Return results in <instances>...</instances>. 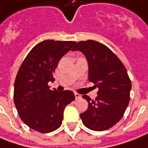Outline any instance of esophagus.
<instances>
[{"mask_svg":"<svg viewBox=\"0 0 148 148\" xmlns=\"http://www.w3.org/2000/svg\"><path fill=\"white\" fill-rule=\"evenodd\" d=\"M74 96H75V99L78 100L79 98H81V96L79 94V93H77V92H74Z\"/></svg>","mask_w":148,"mask_h":148,"instance_id":"obj_1","label":"esophagus"}]
</instances>
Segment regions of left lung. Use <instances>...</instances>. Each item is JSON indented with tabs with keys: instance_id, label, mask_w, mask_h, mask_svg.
<instances>
[{
	"instance_id": "left-lung-1",
	"label": "left lung",
	"mask_w": 148,
	"mask_h": 148,
	"mask_svg": "<svg viewBox=\"0 0 148 148\" xmlns=\"http://www.w3.org/2000/svg\"><path fill=\"white\" fill-rule=\"evenodd\" d=\"M72 51H79L88 64V80L98 88L92 100L87 95L88 110L80 114L83 124L89 130L103 131L118 123L130 99L131 81L125 65L106 46L92 40L81 41Z\"/></svg>"
}]
</instances>
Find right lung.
Masks as SVG:
<instances>
[{
	"label": "right lung",
	"instance_id": "1",
	"mask_svg": "<svg viewBox=\"0 0 148 148\" xmlns=\"http://www.w3.org/2000/svg\"><path fill=\"white\" fill-rule=\"evenodd\" d=\"M75 42L46 40L37 44L18 69L14 88V102L23 122L40 133L57 130L64 107L75 98L69 90H50L59 60Z\"/></svg>",
	"mask_w": 148,
	"mask_h": 148
}]
</instances>
